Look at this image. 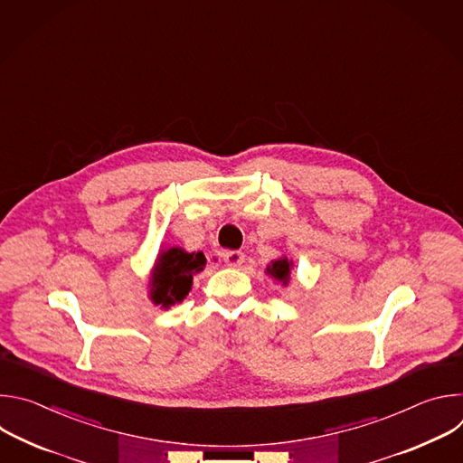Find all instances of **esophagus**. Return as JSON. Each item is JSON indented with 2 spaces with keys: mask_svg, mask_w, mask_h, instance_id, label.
<instances>
[{
  "mask_svg": "<svg viewBox=\"0 0 463 463\" xmlns=\"http://www.w3.org/2000/svg\"><path fill=\"white\" fill-rule=\"evenodd\" d=\"M243 260H245V254L241 250H227V252H223V261L227 263V266H231V268L241 266Z\"/></svg>",
  "mask_w": 463,
  "mask_h": 463,
  "instance_id": "obj_1",
  "label": "esophagus"
}]
</instances>
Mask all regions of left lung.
<instances>
[{
    "mask_svg": "<svg viewBox=\"0 0 463 463\" xmlns=\"http://www.w3.org/2000/svg\"><path fill=\"white\" fill-rule=\"evenodd\" d=\"M291 268H293V261L288 260L286 256H282V258L271 261V266H268L266 273L269 277H273L277 282H282L284 286H288V282L291 279Z\"/></svg>",
    "mask_w": 463,
    "mask_h": 463,
    "instance_id": "1",
    "label": "left lung"
}]
</instances>
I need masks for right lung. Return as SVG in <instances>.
Segmentation results:
<instances>
[{"instance_id":"1","label":"right lung","mask_w":463,"mask_h":463,"mask_svg":"<svg viewBox=\"0 0 463 463\" xmlns=\"http://www.w3.org/2000/svg\"><path fill=\"white\" fill-rule=\"evenodd\" d=\"M205 266L203 252H186L181 247L163 249L150 279L152 302L165 309L181 302L192 289L194 275L203 271Z\"/></svg>"}]
</instances>
